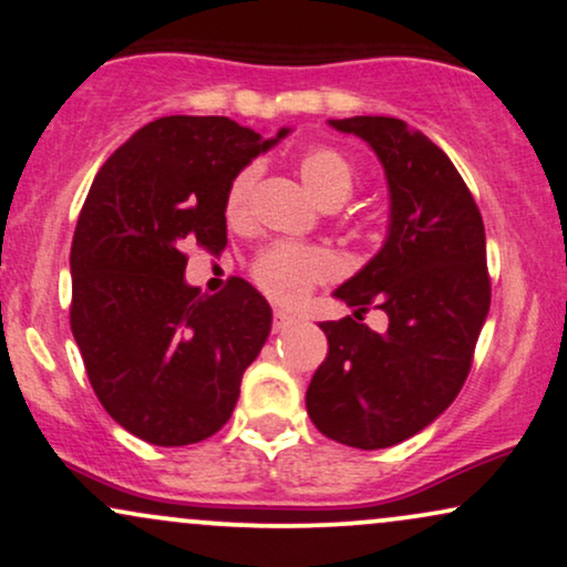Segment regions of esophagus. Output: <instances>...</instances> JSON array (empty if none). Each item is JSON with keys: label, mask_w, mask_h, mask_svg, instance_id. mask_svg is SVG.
I'll return each instance as SVG.
<instances>
[{"label": "esophagus", "mask_w": 567, "mask_h": 567, "mask_svg": "<svg viewBox=\"0 0 567 567\" xmlns=\"http://www.w3.org/2000/svg\"><path fill=\"white\" fill-rule=\"evenodd\" d=\"M292 324H296V317L288 311H275V332H285V329H290Z\"/></svg>", "instance_id": "obj_1"}]
</instances>
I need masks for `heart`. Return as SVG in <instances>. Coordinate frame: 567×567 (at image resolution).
<instances>
[{"label": "heart", "mask_w": 567, "mask_h": 567, "mask_svg": "<svg viewBox=\"0 0 567 567\" xmlns=\"http://www.w3.org/2000/svg\"><path fill=\"white\" fill-rule=\"evenodd\" d=\"M298 169L308 188L324 206H337L350 198L355 188V172L350 162L332 146H308L298 156ZM259 181V162H248L235 172L225 190V217L240 225L248 214L250 193ZM337 275V261L324 248L271 243L250 264V277L264 296L277 303H300L319 282Z\"/></svg>", "instance_id": "heart-1"}]
</instances>
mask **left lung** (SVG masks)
I'll use <instances>...</instances> for the list:
<instances>
[{
  "mask_svg": "<svg viewBox=\"0 0 567 567\" xmlns=\"http://www.w3.org/2000/svg\"><path fill=\"white\" fill-rule=\"evenodd\" d=\"M374 148L390 185L379 254L334 296L353 317L321 321L329 350L306 392L313 426L358 450L419 434L461 392L489 313L484 221L468 185L436 143L395 117L329 120ZM379 307L382 336L362 324Z\"/></svg>",
  "mask_w": 567,
  "mask_h": 567,
  "instance_id": "left-lung-1",
  "label": "left lung"
}]
</instances>
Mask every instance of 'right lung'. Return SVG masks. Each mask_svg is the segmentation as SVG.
I'll list each match as a JSON object with an SVG mask.
<instances>
[{
	"label": "right lung",
	"mask_w": 567,
	"mask_h": 567,
	"mask_svg": "<svg viewBox=\"0 0 567 567\" xmlns=\"http://www.w3.org/2000/svg\"><path fill=\"white\" fill-rule=\"evenodd\" d=\"M288 133L172 114L93 177L70 248V327L99 403L141 440L183 447L230 421L271 308L240 277L217 296L185 285V246H227V183Z\"/></svg>",
	"instance_id": "1"
}]
</instances>
